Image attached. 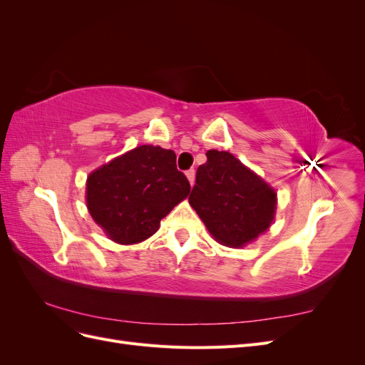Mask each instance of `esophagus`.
I'll return each mask as SVG.
<instances>
[{"instance_id": "34e87169", "label": "esophagus", "mask_w": 365, "mask_h": 365, "mask_svg": "<svg viewBox=\"0 0 365 365\" xmlns=\"http://www.w3.org/2000/svg\"><path fill=\"white\" fill-rule=\"evenodd\" d=\"M185 175H187V180H189L190 185H193L195 184V169H189L185 172Z\"/></svg>"}]
</instances>
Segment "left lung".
I'll return each mask as SVG.
<instances>
[{
  "mask_svg": "<svg viewBox=\"0 0 365 365\" xmlns=\"http://www.w3.org/2000/svg\"><path fill=\"white\" fill-rule=\"evenodd\" d=\"M205 155L189 202L219 244L244 247L269 228L277 195L230 152Z\"/></svg>",
  "mask_w": 365,
  "mask_h": 365,
  "instance_id": "obj_1",
  "label": "left lung"
}]
</instances>
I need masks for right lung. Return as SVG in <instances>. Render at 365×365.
<instances>
[{
	"label": "right lung",
	"instance_id": "add662e5",
	"mask_svg": "<svg viewBox=\"0 0 365 365\" xmlns=\"http://www.w3.org/2000/svg\"><path fill=\"white\" fill-rule=\"evenodd\" d=\"M190 182L176 169V155L160 146H138L88 176L86 205L117 244L150 237L161 219L185 200Z\"/></svg>",
	"mask_w": 365,
	"mask_h": 365
}]
</instances>
